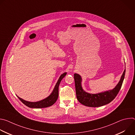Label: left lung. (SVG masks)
Returning <instances> with one entry per match:
<instances>
[{"instance_id":"left-lung-1","label":"left lung","mask_w":135,"mask_h":135,"mask_svg":"<svg viewBox=\"0 0 135 135\" xmlns=\"http://www.w3.org/2000/svg\"><path fill=\"white\" fill-rule=\"evenodd\" d=\"M125 73L126 69L119 83L114 89L95 94L85 91L82 86V79L81 76L78 74H75L74 78L77 99L81 104L88 107H100L109 104L116 97L119 93L124 78Z\"/></svg>"}]
</instances>
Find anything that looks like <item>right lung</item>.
<instances>
[{
    "mask_svg": "<svg viewBox=\"0 0 135 135\" xmlns=\"http://www.w3.org/2000/svg\"><path fill=\"white\" fill-rule=\"evenodd\" d=\"M67 73L65 72L61 74L57 80L52 92L47 97L45 98V99L41 100L40 101H38L36 102H31L26 101L21 98H20L17 95L18 98L20 99L25 105L30 107V108H45L47 107H50L53 105L57 100L58 98L59 95V84L62 80V79L66 75Z\"/></svg>",
    "mask_w": 135,
    "mask_h": 135,
    "instance_id": "obj_1",
    "label": "right lung"
}]
</instances>
